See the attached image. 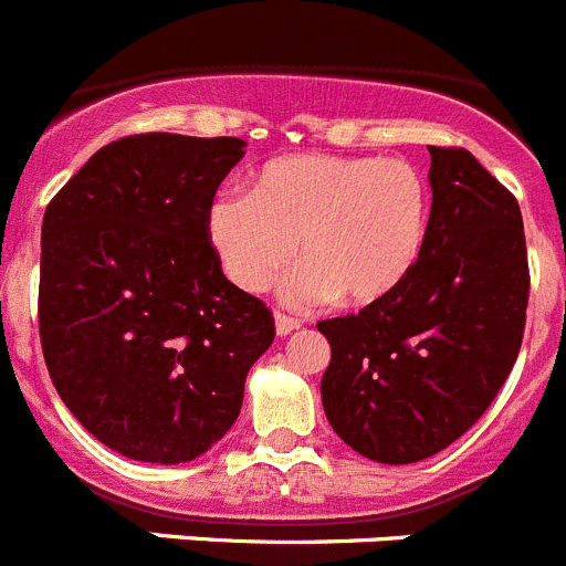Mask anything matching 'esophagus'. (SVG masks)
Returning a JSON list of instances; mask_svg holds the SVG:
<instances>
[{
    "label": "esophagus",
    "instance_id": "esophagus-1",
    "mask_svg": "<svg viewBox=\"0 0 566 566\" xmlns=\"http://www.w3.org/2000/svg\"><path fill=\"white\" fill-rule=\"evenodd\" d=\"M300 319L297 317H289V314H283V311H274V331H277V336H289L292 331L300 328Z\"/></svg>",
    "mask_w": 566,
    "mask_h": 566
}]
</instances>
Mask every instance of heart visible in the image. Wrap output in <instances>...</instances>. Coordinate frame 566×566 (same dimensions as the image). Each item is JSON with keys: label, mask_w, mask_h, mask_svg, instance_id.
I'll use <instances>...</instances> for the list:
<instances>
[{"label": "heart", "mask_w": 566, "mask_h": 566, "mask_svg": "<svg viewBox=\"0 0 566 566\" xmlns=\"http://www.w3.org/2000/svg\"><path fill=\"white\" fill-rule=\"evenodd\" d=\"M432 190L409 159L292 154L255 170L249 193L207 207V238L227 277L261 294L292 263V300L370 305L390 297L421 258Z\"/></svg>", "instance_id": "obj_1"}]
</instances>
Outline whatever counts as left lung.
<instances>
[{"mask_svg": "<svg viewBox=\"0 0 566 566\" xmlns=\"http://www.w3.org/2000/svg\"><path fill=\"white\" fill-rule=\"evenodd\" d=\"M432 212L412 274L381 303L317 323L323 407L354 452L418 463L469 432L505 385L531 294L520 201L465 148L429 145Z\"/></svg>", "mask_w": 566, "mask_h": 566, "instance_id": "1", "label": "left lung"}]
</instances>
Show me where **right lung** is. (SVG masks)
Listing matches in <instances>:
<instances>
[{"instance_id": "right-lung-1", "label": "right lung", "mask_w": 566, "mask_h": 566, "mask_svg": "<svg viewBox=\"0 0 566 566\" xmlns=\"http://www.w3.org/2000/svg\"><path fill=\"white\" fill-rule=\"evenodd\" d=\"M238 137L132 134L46 205L39 334L61 401L101 443L188 463L235 423L274 339L266 303L224 277L207 207Z\"/></svg>"}]
</instances>
